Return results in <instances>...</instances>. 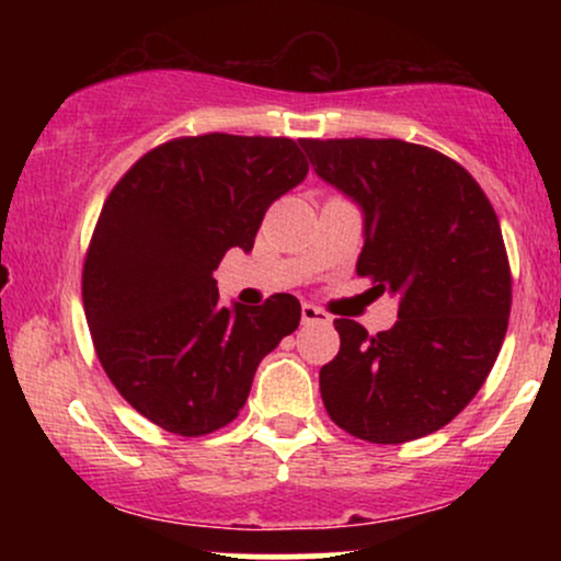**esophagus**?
I'll use <instances>...</instances> for the list:
<instances>
[{"mask_svg":"<svg viewBox=\"0 0 561 561\" xmlns=\"http://www.w3.org/2000/svg\"><path fill=\"white\" fill-rule=\"evenodd\" d=\"M300 317H302V324H330V313H324L321 308L311 306V302H302Z\"/></svg>","mask_w":561,"mask_h":561,"instance_id":"obj_1","label":"esophagus"}]
</instances>
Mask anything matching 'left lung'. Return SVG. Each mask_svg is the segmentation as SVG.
Segmentation results:
<instances>
[{
	"mask_svg": "<svg viewBox=\"0 0 561 561\" xmlns=\"http://www.w3.org/2000/svg\"><path fill=\"white\" fill-rule=\"evenodd\" d=\"M300 147L362 208L356 272L398 295V321L375 337L334 319L340 353L319 371L327 414L385 446L435 433L482 388L506 334L512 274L491 199L456 160L403 139Z\"/></svg>",
	"mask_w": 561,
	"mask_h": 561,
	"instance_id": "obj_1",
	"label": "left lung"
}]
</instances>
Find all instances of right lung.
Segmentation results:
<instances>
[{
  "label": "right lung",
  "instance_id": "right-lung-1",
  "mask_svg": "<svg viewBox=\"0 0 561 561\" xmlns=\"http://www.w3.org/2000/svg\"><path fill=\"white\" fill-rule=\"evenodd\" d=\"M308 173L287 137L171 139L124 173L102 205L83 313L96 358L141 416L199 437L240 414L266 353L300 324V302H218L227 250H253L268 205Z\"/></svg>",
  "mask_w": 561,
  "mask_h": 561
}]
</instances>
